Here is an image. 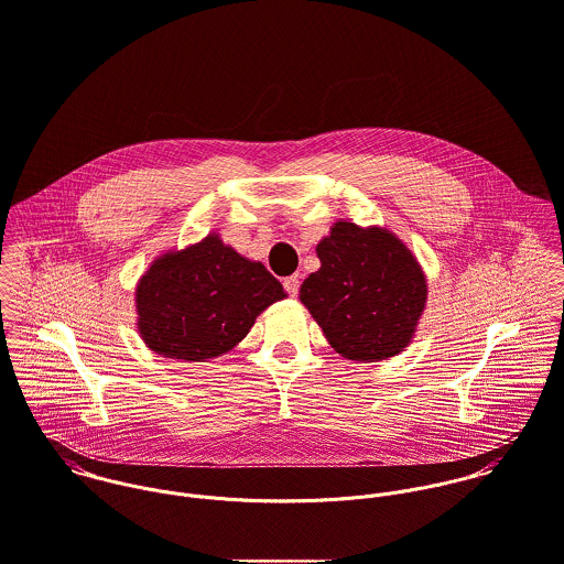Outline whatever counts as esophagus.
Returning <instances> with one entry per match:
<instances>
[{
	"instance_id": "34e87169",
	"label": "esophagus",
	"mask_w": 564,
	"mask_h": 564,
	"mask_svg": "<svg viewBox=\"0 0 564 564\" xmlns=\"http://www.w3.org/2000/svg\"><path fill=\"white\" fill-rule=\"evenodd\" d=\"M299 285H301V281H299L296 274H294V276H288V279L283 281V288H285V292H288L290 296H296V294H299Z\"/></svg>"
}]
</instances>
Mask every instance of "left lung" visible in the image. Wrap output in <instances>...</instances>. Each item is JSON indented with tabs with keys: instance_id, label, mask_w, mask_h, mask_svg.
<instances>
[{
	"instance_id": "obj_1",
	"label": "left lung",
	"mask_w": 564,
	"mask_h": 564,
	"mask_svg": "<svg viewBox=\"0 0 564 564\" xmlns=\"http://www.w3.org/2000/svg\"><path fill=\"white\" fill-rule=\"evenodd\" d=\"M321 268L301 285V303L332 348L350 361L405 350L427 305V276L386 226L338 220L316 246Z\"/></svg>"
}]
</instances>
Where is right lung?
I'll use <instances>...</instances> for the list:
<instances>
[{
  "label": "right lung",
  "instance_id": "add662e5",
  "mask_svg": "<svg viewBox=\"0 0 564 564\" xmlns=\"http://www.w3.org/2000/svg\"><path fill=\"white\" fill-rule=\"evenodd\" d=\"M288 294L261 261L218 232L159 254L134 288L137 332L161 357L207 361L235 348L257 316Z\"/></svg>",
  "mask_w": 564,
  "mask_h": 564
}]
</instances>
